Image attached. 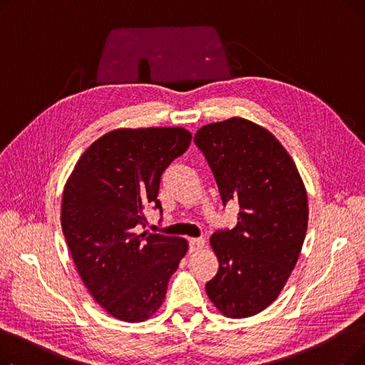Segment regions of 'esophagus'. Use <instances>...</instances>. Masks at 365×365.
<instances>
[{"mask_svg":"<svg viewBox=\"0 0 365 365\" xmlns=\"http://www.w3.org/2000/svg\"><path fill=\"white\" fill-rule=\"evenodd\" d=\"M205 245V240L204 238H190L189 240V247L192 252L201 250V248Z\"/></svg>","mask_w":365,"mask_h":365,"instance_id":"obj_1","label":"esophagus"}]
</instances>
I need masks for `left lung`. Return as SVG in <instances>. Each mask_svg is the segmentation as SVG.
<instances>
[{"label": "left lung", "instance_id": "1", "mask_svg": "<svg viewBox=\"0 0 365 365\" xmlns=\"http://www.w3.org/2000/svg\"><path fill=\"white\" fill-rule=\"evenodd\" d=\"M194 142L223 204L241 207L237 226L210 238L219 271L207 296L227 318L253 317L277 300L297 263L309 215L304 183L281 142L250 120L202 125Z\"/></svg>", "mask_w": 365, "mask_h": 365}]
</instances>
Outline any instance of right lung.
<instances>
[{
  "instance_id": "1",
  "label": "right lung",
  "mask_w": 365,
  "mask_h": 365,
  "mask_svg": "<svg viewBox=\"0 0 365 365\" xmlns=\"http://www.w3.org/2000/svg\"><path fill=\"white\" fill-rule=\"evenodd\" d=\"M183 127L117 128L94 140L75 164L61 222L91 297L113 318L142 322L157 314L187 241L138 232L155 204L163 171L189 148Z\"/></svg>"
}]
</instances>
